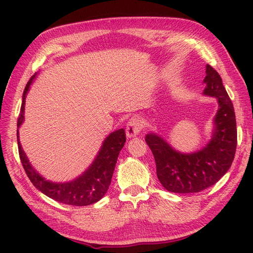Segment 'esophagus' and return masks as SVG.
Segmentation results:
<instances>
[{"label": "esophagus", "instance_id": "34e87169", "mask_svg": "<svg viewBox=\"0 0 253 253\" xmlns=\"http://www.w3.org/2000/svg\"><path fill=\"white\" fill-rule=\"evenodd\" d=\"M142 128V122L139 117H131L126 126V136L128 138H133L139 135Z\"/></svg>", "mask_w": 253, "mask_h": 253}]
</instances>
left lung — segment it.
I'll list each match as a JSON object with an SVG mask.
<instances>
[{
	"label": "left lung",
	"instance_id": "obj_1",
	"mask_svg": "<svg viewBox=\"0 0 253 253\" xmlns=\"http://www.w3.org/2000/svg\"><path fill=\"white\" fill-rule=\"evenodd\" d=\"M203 94L217 99L218 110L214 117L211 140L192 153H182L154 132L146 136L157 164V175L166 190L176 193L200 192L213 186L226 174L235 158L237 127L232 101L222 78L207 64Z\"/></svg>",
	"mask_w": 253,
	"mask_h": 253
}]
</instances>
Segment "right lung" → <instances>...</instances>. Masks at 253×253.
<instances>
[{"instance_id":"right-lung-1","label":"right lung","mask_w":253,"mask_h":253,"mask_svg":"<svg viewBox=\"0 0 253 253\" xmlns=\"http://www.w3.org/2000/svg\"><path fill=\"white\" fill-rule=\"evenodd\" d=\"M35 77L36 75L32 76L28 84H26L20 114L17 121L18 152L27 176L29 177L30 181L38 190L57 202L76 207L89 206V204L98 202L109 189L118 154L126 142L125 130L121 128V129L111 132L102 143L100 151L96 154L93 162L77 178L67 182H53L46 180L32 168L19 141L18 128L21 126L25 118L26 95L28 93L30 84L34 82Z\"/></svg>"}]
</instances>
